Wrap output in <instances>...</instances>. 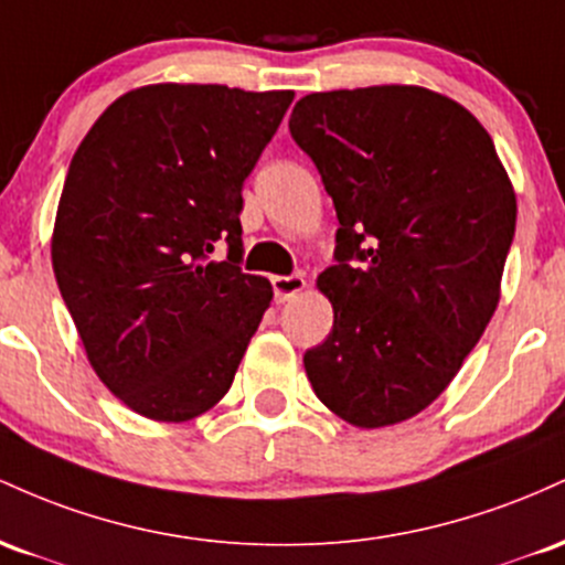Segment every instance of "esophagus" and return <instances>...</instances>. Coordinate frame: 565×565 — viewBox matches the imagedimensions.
<instances>
[{
    "instance_id": "esophagus-1",
    "label": "esophagus",
    "mask_w": 565,
    "mask_h": 565,
    "mask_svg": "<svg viewBox=\"0 0 565 565\" xmlns=\"http://www.w3.org/2000/svg\"><path fill=\"white\" fill-rule=\"evenodd\" d=\"M271 288H275V299L285 303V301L296 299V296L307 288V280H303L301 275H277V277H271Z\"/></svg>"
}]
</instances>
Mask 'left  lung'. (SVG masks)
<instances>
[{
	"label": "left lung",
	"mask_w": 565,
	"mask_h": 565,
	"mask_svg": "<svg viewBox=\"0 0 565 565\" xmlns=\"http://www.w3.org/2000/svg\"><path fill=\"white\" fill-rule=\"evenodd\" d=\"M288 128L339 218L335 264L317 277L333 331L303 354L315 395L360 429L411 419L497 312L510 175L483 125L419 85L303 95Z\"/></svg>",
	"instance_id": "8db88e82"
}]
</instances>
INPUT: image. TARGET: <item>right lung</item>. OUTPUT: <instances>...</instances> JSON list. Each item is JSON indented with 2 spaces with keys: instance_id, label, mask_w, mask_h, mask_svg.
Wrapping results in <instances>:
<instances>
[{
  "instance_id": "1",
  "label": "right lung",
  "mask_w": 565,
  "mask_h": 565,
  "mask_svg": "<svg viewBox=\"0 0 565 565\" xmlns=\"http://www.w3.org/2000/svg\"><path fill=\"white\" fill-rule=\"evenodd\" d=\"M290 100L294 90L136 87L74 151L50 245L55 280L93 371L146 419L211 411L269 309V280L237 266L239 211Z\"/></svg>"
}]
</instances>
